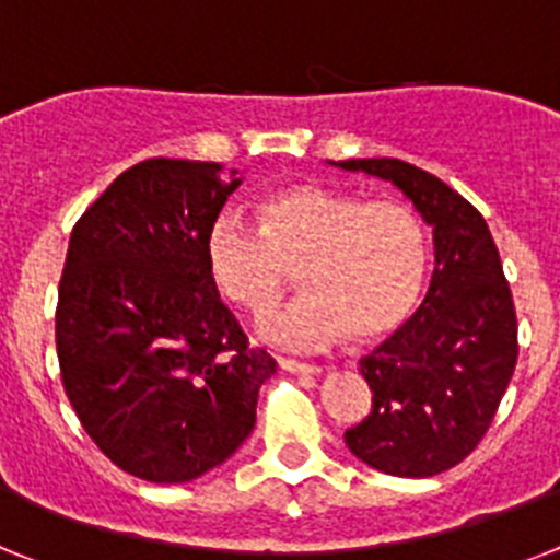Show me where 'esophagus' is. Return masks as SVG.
<instances>
[{
	"label": "esophagus",
	"mask_w": 560,
	"mask_h": 560,
	"mask_svg": "<svg viewBox=\"0 0 560 560\" xmlns=\"http://www.w3.org/2000/svg\"><path fill=\"white\" fill-rule=\"evenodd\" d=\"M279 368L288 370V373H304V375L322 373V368H318V364H307V361H295V359H279Z\"/></svg>",
	"instance_id": "34e87169"
}]
</instances>
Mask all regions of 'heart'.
Masks as SVG:
<instances>
[{
	"mask_svg": "<svg viewBox=\"0 0 560 560\" xmlns=\"http://www.w3.org/2000/svg\"><path fill=\"white\" fill-rule=\"evenodd\" d=\"M256 222L258 233L219 215L205 236V267L219 295L256 322L302 270L310 295L261 327L270 341L318 347L350 330L359 345H375L421 304L430 233L407 201L290 185L256 201Z\"/></svg>",
	"mask_w": 560,
	"mask_h": 560,
	"instance_id": "1",
	"label": "heart"
}]
</instances>
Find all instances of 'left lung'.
<instances>
[{"instance_id":"left-lung-1","label":"left lung","mask_w":560,"mask_h":560,"mask_svg":"<svg viewBox=\"0 0 560 560\" xmlns=\"http://www.w3.org/2000/svg\"><path fill=\"white\" fill-rule=\"evenodd\" d=\"M336 167L401 187L435 242L421 307L359 361L373 407L345 441L389 476H439L478 447L518 361V318L501 256L483 215L432 173L401 159H347Z\"/></svg>"}]
</instances>
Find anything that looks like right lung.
I'll return each mask as SVG.
<instances>
[{"label": "right lung", "instance_id": "add662e5", "mask_svg": "<svg viewBox=\"0 0 560 560\" xmlns=\"http://www.w3.org/2000/svg\"><path fill=\"white\" fill-rule=\"evenodd\" d=\"M238 178L144 159L73 224L56 355L79 424L113 464L185 483L236 453L276 361L219 302L205 236Z\"/></svg>", "mask_w": 560, "mask_h": 560}]
</instances>
